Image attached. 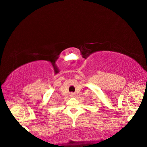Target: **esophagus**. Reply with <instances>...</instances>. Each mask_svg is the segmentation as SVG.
Returning a JSON list of instances; mask_svg holds the SVG:
<instances>
[{
    "mask_svg": "<svg viewBox=\"0 0 147 147\" xmlns=\"http://www.w3.org/2000/svg\"><path fill=\"white\" fill-rule=\"evenodd\" d=\"M74 95H75V94H74V93H71V96H74Z\"/></svg>",
    "mask_w": 147,
    "mask_h": 147,
    "instance_id": "34e87169",
    "label": "esophagus"
}]
</instances>
